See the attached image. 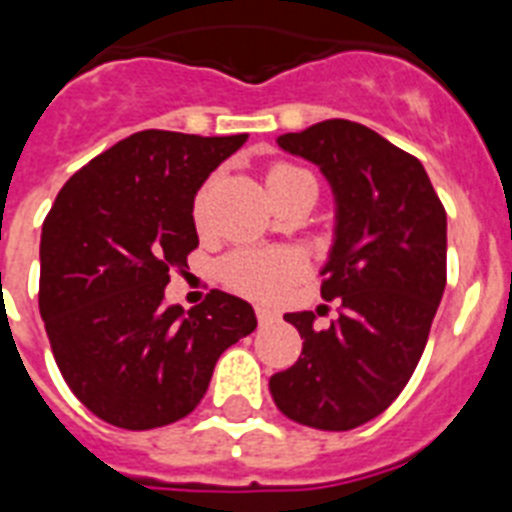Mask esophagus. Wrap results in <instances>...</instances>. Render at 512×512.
I'll return each mask as SVG.
<instances>
[{
    "mask_svg": "<svg viewBox=\"0 0 512 512\" xmlns=\"http://www.w3.org/2000/svg\"><path fill=\"white\" fill-rule=\"evenodd\" d=\"M276 319H279V316L273 311H268V308H257V321H260V327H268V324H273Z\"/></svg>",
    "mask_w": 512,
    "mask_h": 512,
    "instance_id": "34e87169",
    "label": "esophagus"
}]
</instances>
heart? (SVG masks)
Segmentation results:
<instances>
[{"mask_svg":"<svg viewBox=\"0 0 512 512\" xmlns=\"http://www.w3.org/2000/svg\"><path fill=\"white\" fill-rule=\"evenodd\" d=\"M300 175L305 172L289 164H279L268 172V188L295 180ZM207 193L209 185H204L193 201V220L199 225L204 223V212H207ZM303 268V257L295 255L292 249H239L220 263V281L236 295L271 303L292 281L300 279Z\"/></svg>","mask_w":512,"mask_h":512,"instance_id":"heart-1","label":"heart"}]
</instances>
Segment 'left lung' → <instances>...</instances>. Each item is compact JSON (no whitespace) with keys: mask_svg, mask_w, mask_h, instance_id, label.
<instances>
[{"mask_svg":"<svg viewBox=\"0 0 512 512\" xmlns=\"http://www.w3.org/2000/svg\"><path fill=\"white\" fill-rule=\"evenodd\" d=\"M276 143L316 164L335 196L321 297H337L340 316L316 329L313 311L287 313L303 353L268 388L289 420L353 430L417 369L446 287V212L425 167L364 124L329 119Z\"/></svg>","mask_w":512,"mask_h":512,"instance_id":"1","label":"left lung"}]
</instances>
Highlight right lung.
Wrapping results in <instances>:
<instances>
[{"label":"right lung","mask_w":512,"mask_h":512,"mask_svg":"<svg viewBox=\"0 0 512 512\" xmlns=\"http://www.w3.org/2000/svg\"><path fill=\"white\" fill-rule=\"evenodd\" d=\"M244 143L135 132L76 172L44 220L39 313L55 364L116 428L183 420L223 350L255 332L252 305L220 289L191 311L164 300L170 273L199 247L196 193Z\"/></svg>","instance_id":"right-lung-1"}]
</instances>
